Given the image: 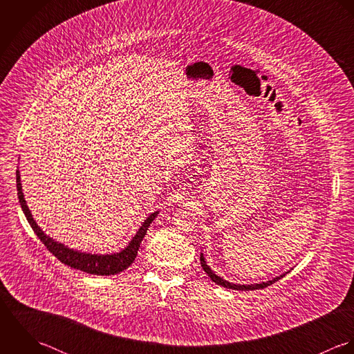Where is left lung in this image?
<instances>
[{"label": "left lung", "mask_w": 354, "mask_h": 354, "mask_svg": "<svg viewBox=\"0 0 354 354\" xmlns=\"http://www.w3.org/2000/svg\"><path fill=\"white\" fill-rule=\"evenodd\" d=\"M200 261H201L203 270L208 274V277L212 279L213 282L217 283V284H220V286H223V287H225V288H231V290H242V291H243V290H259V288H264V287H267V286H271V284L278 282L281 278H283V277L287 274V272H284L282 275L275 277V278H272V279H270V281H267V282L253 283V284H252V283H250V284H239V283L228 282V281L223 279L221 277L216 275V274L213 272L212 268L207 264V261H205V259H204V253H201Z\"/></svg>", "instance_id": "8db88e82"}]
</instances>
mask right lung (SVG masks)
Wrapping results in <instances>:
<instances>
[{
  "instance_id": "obj_1",
  "label": "right lung",
  "mask_w": 354,
  "mask_h": 354,
  "mask_svg": "<svg viewBox=\"0 0 354 354\" xmlns=\"http://www.w3.org/2000/svg\"><path fill=\"white\" fill-rule=\"evenodd\" d=\"M16 186H17L19 203H20V207L24 212V216L27 217L31 228L34 230L37 236L41 239V242L46 246V249L56 259H59L63 264H66L71 268H75V270L83 271L86 274H90V275H115V274H119V272L124 271L126 268H129L134 263V260L138 254L140 245H141L142 239L146 235L147 228L150 227L151 221L158 214V211L150 213L146 217V220L142 223L137 234L131 238L129 245L124 249H122L120 252L109 253V254H93V253H86V252L71 249V248L66 246L64 243L55 241L53 238H50L49 235H46L42 231V228L34 220L30 208L27 207V203H26V198H24V194H23V189H21L19 168L16 171Z\"/></svg>"
}]
</instances>
